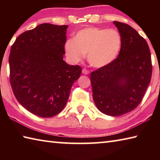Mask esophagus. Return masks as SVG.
I'll list each match as a JSON object with an SVG mask.
<instances>
[{
	"label": "esophagus",
	"mask_w": 160,
	"mask_h": 160,
	"mask_svg": "<svg viewBox=\"0 0 160 160\" xmlns=\"http://www.w3.org/2000/svg\"><path fill=\"white\" fill-rule=\"evenodd\" d=\"M82 73L85 74V75H88L89 73H90V71H89L88 70H87L86 68H83L82 70Z\"/></svg>",
	"instance_id": "34e87169"
}]
</instances>
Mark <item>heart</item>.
Masks as SVG:
<instances>
[{"label": "heart", "instance_id": "obj_1", "mask_svg": "<svg viewBox=\"0 0 160 160\" xmlns=\"http://www.w3.org/2000/svg\"><path fill=\"white\" fill-rule=\"evenodd\" d=\"M121 43V34L116 29L90 27L78 31L73 39L68 40L64 49L67 58L72 63L82 61L87 54L92 66L102 68L117 57Z\"/></svg>", "mask_w": 160, "mask_h": 160}]
</instances>
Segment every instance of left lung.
<instances>
[{
    "instance_id": "1",
    "label": "left lung",
    "mask_w": 160,
    "mask_h": 160,
    "mask_svg": "<svg viewBox=\"0 0 160 160\" xmlns=\"http://www.w3.org/2000/svg\"><path fill=\"white\" fill-rule=\"evenodd\" d=\"M122 43L118 57L92 71L90 81L94 104L112 116L125 114L141 102L150 82L152 65L145 39L126 23L113 21Z\"/></svg>"
}]
</instances>
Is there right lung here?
Instances as JSON below:
<instances>
[{
  "mask_svg": "<svg viewBox=\"0 0 160 160\" xmlns=\"http://www.w3.org/2000/svg\"><path fill=\"white\" fill-rule=\"evenodd\" d=\"M68 25L44 23L16 39L9 56L10 82L19 103L39 117H52L66 106L80 66L63 61Z\"/></svg>",
  "mask_w": 160,
  "mask_h": 160,
  "instance_id": "right-lung-1",
  "label": "right lung"
}]
</instances>
